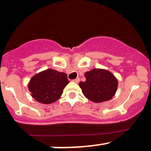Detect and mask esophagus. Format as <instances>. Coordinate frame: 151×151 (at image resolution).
Wrapping results in <instances>:
<instances>
[{
  "instance_id": "esophagus-1",
  "label": "esophagus",
  "mask_w": 151,
  "mask_h": 151,
  "mask_svg": "<svg viewBox=\"0 0 151 151\" xmlns=\"http://www.w3.org/2000/svg\"><path fill=\"white\" fill-rule=\"evenodd\" d=\"M80 78H79V77H77V78H76V79H74V80H73V82H74V83H78L79 82H80Z\"/></svg>"
}]
</instances>
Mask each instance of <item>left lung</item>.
Here are the masks:
<instances>
[{"label": "left lung", "mask_w": 151, "mask_h": 151, "mask_svg": "<svg viewBox=\"0 0 151 151\" xmlns=\"http://www.w3.org/2000/svg\"><path fill=\"white\" fill-rule=\"evenodd\" d=\"M86 80L80 82L83 95L90 101L101 103L109 101L115 96L118 81L112 73L104 68H93L85 73Z\"/></svg>", "instance_id": "8db88e82"}]
</instances>
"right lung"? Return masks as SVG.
Listing matches in <instances>:
<instances>
[{
  "instance_id": "1",
  "label": "right lung",
  "mask_w": 151,
  "mask_h": 151,
  "mask_svg": "<svg viewBox=\"0 0 151 151\" xmlns=\"http://www.w3.org/2000/svg\"><path fill=\"white\" fill-rule=\"evenodd\" d=\"M68 83L66 74L49 68L31 77L28 83V90L36 101L49 104L60 98Z\"/></svg>"
}]
</instances>
